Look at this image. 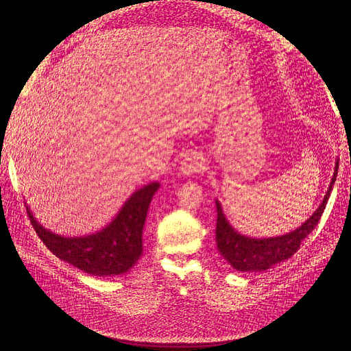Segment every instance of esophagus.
Segmentation results:
<instances>
[{"label": "esophagus", "mask_w": 351, "mask_h": 351, "mask_svg": "<svg viewBox=\"0 0 351 351\" xmlns=\"http://www.w3.org/2000/svg\"><path fill=\"white\" fill-rule=\"evenodd\" d=\"M202 169H204V162H202V160H200V156L195 152H190L185 155L184 160L181 161V166H180L181 173L185 176L199 173Z\"/></svg>", "instance_id": "34e87169"}]
</instances>
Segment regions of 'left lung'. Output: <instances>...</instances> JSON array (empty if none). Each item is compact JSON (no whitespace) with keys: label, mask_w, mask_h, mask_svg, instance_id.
<instances>
[{"label":"left lung","mask_w":351,"mask_h":351,"mask_svg":"<svg viewBox=\"0 0 351 351\" xmlns=\"http://www.w3.org/2000/svg\"><path fill=\"white\" fill-rule=\"evenodd\" d=\"M338 175V162L335 166V173L332 178L330 187L327 190L322 205L312 214V217L303 225L293 230V232L274 237V238H249L240 235L229 225L221 211L219 202L217 205V225H215V241L220 255L238 271H264L273 265L282 263V261L293 256L300 249L302 241L306 238L318 225L319 219L326 210L327 200H329L330 191Z\"/></svg>","instance_id":"obj_1"}]
</instances>
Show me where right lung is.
<instances>
[{
  "label": "right lung",
  "mask_w": 351,
  "mask_h": 351,
  "mask_svg": "<svg viewBox=\"0 0 351 351\" xmlns=\"http://www.w3.org/2000/svg\"><path fill=\"white\" fill-rule=\"evenodd\" d=\"M158 187V182H151L137 190L107 228L87 237L52 234L36 221L28 208L27 213L36 234L57 258L88 274L116 276L128 271L143 253L141 235L147 208Z\"/></svg>",
  "instance_id": "add662e5"
}]
</instances>
